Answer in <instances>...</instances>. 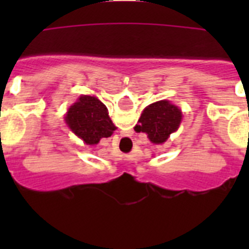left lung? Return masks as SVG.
Returning <instances> with one entry per match:
<instances>
[{
  "mask_svg": "<svg viewBox=\"0 0 249 249\" xmlns=\"http://www.w3.org/2000/svg\"><path fill=\"white\" fill-rule=\"evenodd\" d=\"M182 121V113L177 106L168 101H158L147 106L136 126L137 132H144L152 143L166 142L171 133L176 132Z\"/></svg>",
  "mask_w": 249,
  "mask_h": 249,
  "instance_id": "obj_1",
  "label": "left lung"
}]
</instances>
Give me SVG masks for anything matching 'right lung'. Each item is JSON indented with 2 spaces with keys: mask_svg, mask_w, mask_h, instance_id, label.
<instances>
[{
  "mask_svg": "<svg viewBox=\"0 0 249 249\" xmlns=\"http://www.w3.org/2000/svg\"><path fill=\"white\" fill-rule=\"evenodd\" d=\"M66 123L74 135L89 146L97 144L101 138L109 137L116 129L106 106L91 96H81L68 108Z\"/></svg>",
  "mask_w": 249,
  "mask_h": 249,
  "instance_id": "obj_1",
  "label": "right lung"
}]
</instances>
